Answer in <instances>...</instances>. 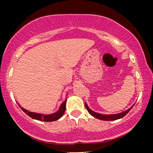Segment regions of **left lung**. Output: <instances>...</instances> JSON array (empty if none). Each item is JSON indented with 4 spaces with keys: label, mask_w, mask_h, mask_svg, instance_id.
I'll return each mask as SVG.
<instances>
[{
    "label": "left lung",
    "mask_w": 153,
    "mask_h": 153,
    "mask_svg": "<svg viewBox=\"0 0 153 153\" xmlns=\"http://www.w3.org/2000/svg\"><path fill=\"white\" fill-rule=\"evenodd\" d=\"M85 108H86V109L88 110V111L89 112V114L92 115L93 117H94L95 118H97L99 119H101V120H104V121H113V120H117V119L122 118V117H124V116L127 114L128 112H129V111L131 109V108L133 107V106H132L128 110L122 112V113L117 114L104 115V114H99V113H96V112H94V111H91L90 108H88V106H87L86 103H85Z\"/></svg>",
    "instance_id": "8db88e82"
}]
</instances>
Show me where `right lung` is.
I'll list each match as a JSON object with an SVG mask.
<instances>
[{"label": "right lung", "mask_w": 153, "mask_h": 153, "mask_svg": "<svg viewBox=\"0 0 153 153\" xmlns=\"http://www.w3.org/2000/svg\"><path fill=\"white\" fill-rule=\"evenodd\" d=\"M21 108L25 112L26 114L29 116V117H31L32 119H36V120L39 121H44V122H53V121H56L57 120V119H59L63 115V114L65 113V111L66 108V100L61 104L59 109L57 111L56 113L52 114H36L34 113V112H30L29 111L23 108L22 107H21Z\"/></svg>", "instance_id": "obj_1"}]
</instances>
